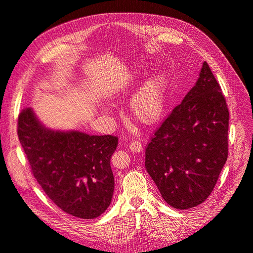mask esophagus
<instances>
[{
	"label": "esophagus",
	"mask_w": 253,
	"mask_h": 253,
	"mask_svg": "<svg viewBox=\"0 0 253 253\" xmlns=\"http://www.w3.org/2000/svg\"><path fill=\"white\" fill-rule=\"evenodd\" d=\"M128 148H129V150H131L132 152L138 153V152H140L142 150V144L138 140H133V141H129L128 142Z\"/></svg>",
	"instance_id": "1"
}]
</instances>
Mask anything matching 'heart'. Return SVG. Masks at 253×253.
Segmentation results:
<instances>
[{
    "label": "heart",
    "instance_id": "1",
    "mask_svg": "<svg viewBox=\"0 0 253 253\" xmlns=\"http://www.w3.org/2000/svg\"><path fill=\"white\" fill-rule=\"evenodd\" d=\"M142 76H137L134 85L140 82ZM168 100V79L164 73H156L145 78L135 90L129 102L133 116L144 125H155L163 118ZM104 113H110L103 106Z\"/></svg>",
    "mask_w": 253,
    "mask_h": 253
}]
</instances>
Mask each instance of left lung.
I'll return each mask as SVG.
<instances>
[{"label": "left lung", "instance_id": "obj_1", "mask_svg": "<svg viewBox=\"0 0 253 253\" xmlns=\"http://www.w3.org/2000/svg\"><path fill=\"white\" fill-rule=\"evenodd\" d=\"M228 126L226 100L204 62L195 85L145 148V169L167 204L186 210L208 198L228 157Z\"/></svg>", "mask_w": 253, "mask_h": 253}]
</instances>
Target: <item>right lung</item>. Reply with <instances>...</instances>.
<instances>
[{"label":"right lung","mask_w":253,"mask_h":253,"mask_svg":"<svg viewBox=\"0 0 253 253\" xmlns=\"http://www.w3.org/2000/svg\"><path fill=\"white\" fill-rule=\"evenodd\" d=\"M18 136L35 178L61 210L91 219L109 208L117 137L49 128L32 108L19 115Z\"/></svg>","instance_id":"add662e5"}]
</instances>
